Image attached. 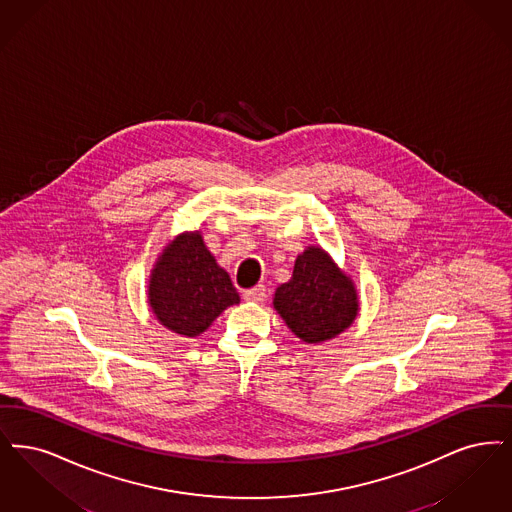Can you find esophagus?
I'll list each match as a JSON object with an SVG mask.
<instances>
[{
    "mask_svg": "<svg viewBox=\"0 0 512 512\" xmlns=\"http://www.w3.org/2000/svg\"><path fill=\"white\" fill-rule=\"evenodd\" d=\"M243 298H245L246 302H264V298H266V287H264V285H258V287L245 290Z\"/></svg>",
    "mask_w": 512,
    "mask_h": 512,
    "instance_id": "1",
    "label": "esophagus"
}]
</instances>
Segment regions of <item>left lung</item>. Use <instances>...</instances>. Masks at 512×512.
Wrapping results in <instances>:
<instances>
[{"label": "left lung", "instance_id": "8db88e82", "mask_svg": "<svg viewBox=\"0 0 512 512\" xmlns=\"http://www.w3.org/2000/svg\"><path fill=\"white\" fill-rule=\"evenodd\" d=\"M273 308L306 344H323L352 327L359 296L352 277L321 246L298 254L289 283L273 294Z\"/></svg>", "mask_w": 512, "mask_h": 512}]
</instances>
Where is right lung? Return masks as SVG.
<instances>
[{
  "label": "right lung",
  "mask_w": 512,
  "mask_h": 512,
  "mask_svg": "<svg viewBox=\"0 0 512 512\" xmlns=\"http://www.w3.org/2000/svg\"><path fill=\"white\" fill-rule=\"evenodd\" d=\"M147 302L162 327L195 338L241 298L229 273L204 245L202 233L185 231L158 254L149 275Z\"/></svg>",
  "instance_id": "right-lung-1"
}]
</instances>
